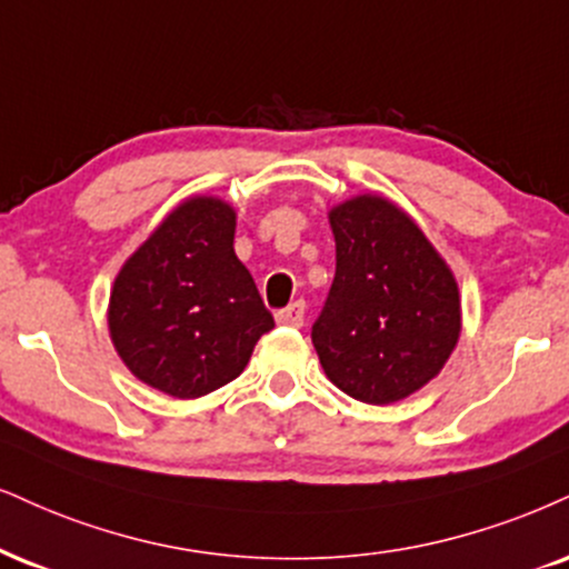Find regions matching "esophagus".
<instances>
[{
	"label": "esophagus",
	"mask_w": 569,
	"mask_h": 569,
	"mask_svg": "<svg viewBox=\"0 0 569 569\" xmlns=\"http://www.w3.org/2000/svg\"><path fill=\"white\" fill-rule=\"evenodd\" d=\"M303 319H306L303 300H296V303L282 308V311H277V325L282 327H303Z\"/></svg>",
	"instance_id": "esophagus-1"
}]
</instances>
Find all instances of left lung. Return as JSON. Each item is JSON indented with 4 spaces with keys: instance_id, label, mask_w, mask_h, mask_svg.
I'll return each instance as SVG.
<instances>
[{
    "instance_id": "1",
    "label": "left lung",
    "mask_w": 569,
    "mask_h": 569,
    "mask_svg": "<svg viewBox=\"0 0 569 569\" xmlns=\"http://www.w3.org/2000/svg\"><path fill=\"white\" fill-rule=\"evenodd\" d=\"M335 282L311 329L329 382L396 403L440 375L461 335L459 284L417 221L382 194L329 210Z\"/></svg>"
}]
</instances>
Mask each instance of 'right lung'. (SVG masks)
I'll return each instance as SVG.
<instances>
[{"mask_svg": "<svg viewBox=\"0 0 569 569\" xmlns=\"http://www.w3.org/2000/svg\"><path fill=\"white\" fill-rule=\"evenodd\" d=\"M227 200L179 202L126 258L110 290V340L137 380L171 398L208 396L242 375L273 329L250 271L234 252Z\"/></svg>", "mask_w": 569, "mask_h": 569, "instance_id": "obj_1", "label": "right lung"}]
</instances>
